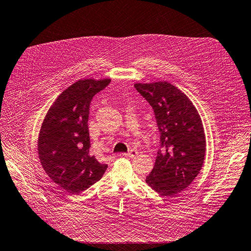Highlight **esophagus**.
<instances>
[{
    "label": "esophagus",
    "instance_id": "34e87169",
    "mask_svg": "<svg viewBox=\"0 0 251 251\" xmlns=\"http://www.w3.org/2000/svg\"><path fill=\"white\" fill-rule=\"evenodd\" d=\"M137 151H134V150H131L129 151L128 152H124V154H122V156H125V157H128V158H134L137 156Z\"/></svg>",
    "mask_w": 251,
    "mask_h": 251
}]
</instances>
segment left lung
Here are the masks:
<instances>
[{
    "instance_id": "1",
    "label": "left lung",
    "mask_w": 251,
    "mask_h": 251,
    "mask_svg": "<svg viewBox=\"0 0 251 251\" xmlns=\"http://www.w3.org/2000/svg\"><path fill=\"white\" fill-rule=\"evenodd\" d=\"M134 87L154 110L160 131L161 147L146 181L169 197L188 188L202 168L206 140L201 118L189 97L168 82Z\"/></svg>"
}]
</instances>
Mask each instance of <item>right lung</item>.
Returning <instances> with one entry per match:
<instances>
[{"label": "right lung", "instance_id": "1", "mask_svg": "<svg viewBox=\"0 0 251 251\" xmlns=\"http://www.w3.org/2000/svg\"><path fill=\"white\" fill-rule=\"evenodd\" d=\"M110 79L79 80L50 106L42 123L38 152L43 169L63 190L79 194L99 181L107 165L89 151V106Z\"/></svg>", "mask_w": 251, "mask_h": 251}]
</instances>
